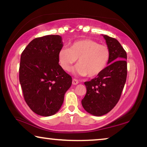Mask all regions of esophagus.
I'll use <instances>...</instances> for the list:
<instances>
[{"instance_id":"obj_1","label":"esophagus","mask_w":147,"mask_h":147,"mask_svg":"<svg viewBox=\"0 0 147 147\" xmlns=\"http://www.w3.org/2000/svg\"><path fill=\"white\" fill-rule=\"evenodd\" d=\"M78 83H79L78 80L75 79V78H74V79H73V80H72V84H73L74 85H77Z\"/></svg>"}]
</instances>
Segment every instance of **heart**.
Returning a JSON list of instances; mask_svg holds the SVG:
<instances>
[{
	"label": "heart",
	"mask_w": 147,
	"mask_h": 147,
	"mask_svg": "<svg viewBox=\"0 0 147 147\" xmlns=\"http://www.w3.org/2000/svg\"><path fill=\"white\" fill-rule=\"evenodd\" d=\"M59 62L64 70L68 71L78 59L76 71L80 76L94 78L99 76L108 66L110 50L106 45L94 40L85 39L75 41L70 48H62L59 52Z\"/></svg>",
	"instance_id": "b5f03b06"
}]
</instances>
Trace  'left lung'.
Wrapping results in <instances>:
<instances>
[{
	"label": "left lung",
	"mask_w": 147,
	"mask_h": 147,
	"mask_svg": "<svg viewBox=\"0 0 147 147\" xmlns=\"http://www.w3.org/2000/svg\"><path fill=\"white\" fill-rule=\"evenodd\" d=\"M110 50V59L104 71L84 82L86 94L82 100L86 111L100 116L109 112L119 101L127 77V55L114 38L103 35Z\"/></svg>",
	"instance_id": "1"
}]
</instances>
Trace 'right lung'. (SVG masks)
<instances>
[{"label": "right lung", "instance_id": "right-lung-1", "mask_svg": "<svg viewBox=\"0 0 147 147\" xmlns=\"http://www.w3.org/2000/svg\"><path fill=\"white\" fill-rule=\"evenodd\" d=\"M61 37L34 39L22 52L19 82L26 103L38 115L49 116L60 109L72 78L59 64Z\"/></svg>", "mask_w": 147, "mask_h": 147}]
</instances>
